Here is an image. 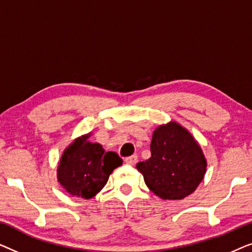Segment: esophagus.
I'll return each instance as SVG.
<instances>
[{
  "label": "esophagus",
  "instance_id": "obj_1",
  "mask_svg": "<svg viewBox=\"0 0 252 252\" xmlns=\"http://www.w3.org/2000/svg\"><path fill=\"white\" fill-rule=\"evenodd\" d=\"M125 161L128 165H135L136 161H137V156H136V155H133V156L127 157L126 159H125Z\"/></svg>",
  "mask_w": 252,
  "mask_h": 252
}]
</instances>
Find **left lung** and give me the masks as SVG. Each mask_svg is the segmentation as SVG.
<instances>
[{
    "label": "left lung",
    "instance_id": "1",
    "mask_svg": "<svg viewBox=\"0 0 252 252\" xmlns=\"http://www.w3.org/2000/svg\"><path fill=\"white\" fill-rule=\"evenodd\" d=\"M151 157L136 168L154 194L163 199H181L191 194L204 178L206 161L190 134L177 123L159 126L150 144Z\"/></svg>",
    "mask_w": 252,
    "mask_h": 252
}]
</instances>
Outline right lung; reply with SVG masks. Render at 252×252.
<instances>
[{
  "label": "right lung",
  "mask_w": 252,
  "mask_h": 252,
  "mask_svg": "<svg viewBox=\"0 0 252 252\" xmlns=\"http://www.w3.org/2000/svg\"><path fill=\"white\" fill-rule=\"evenodd\" d=\"M79 137L64 151L58 165V181L71 195L92 198L104 187L109 175L123 164L118 154L104 153L101 144Z\"/></svg>",
  "instance_id": "obj_1"
}]
</instances>
